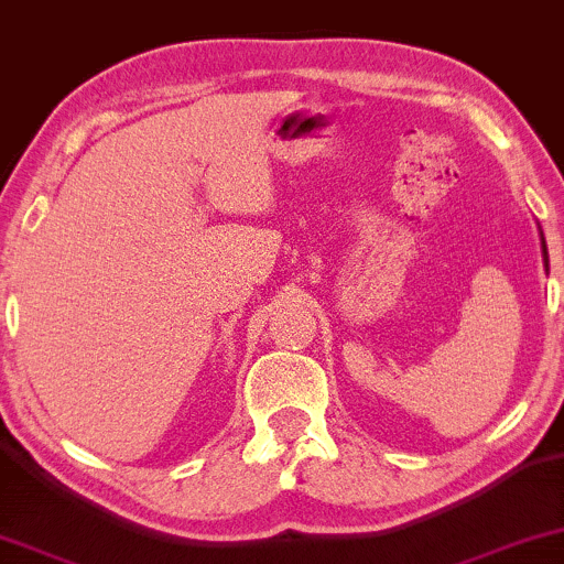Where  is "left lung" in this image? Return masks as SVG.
<instances>
[{
  "instance_id": "8db88e82",
  "label": "left lung",
  "mask_w": 564,
  "mask_h": 564,
  "mask_svg": "<svg viewBox=\"0 0 564 564\" xmlns=\"http://www.w3.org/2000/svg\"><path fill=\"white\" fill-rule=\"evenodd\" d=\"M544 239V237H542ZM544 262H546V247H544Z\"/></svg>"
}]
</instances>
